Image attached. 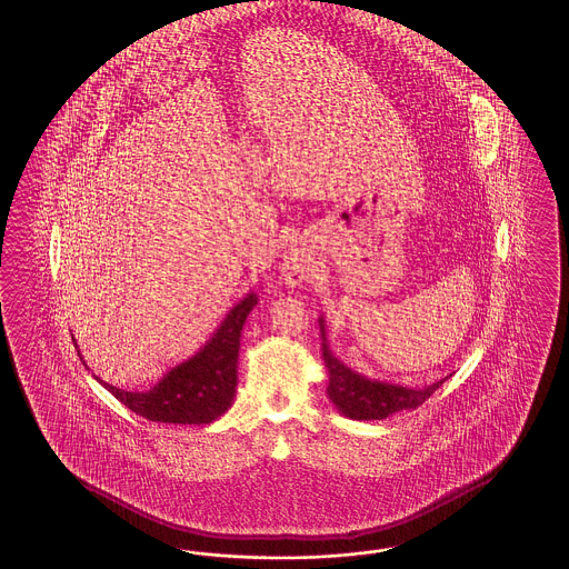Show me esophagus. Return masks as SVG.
<instances>
[{
  "label": "esophagus",
  "instance_id": "34e87169",
  "mask_svg": "<svg viewBox=\"0 0 569 569\" xmlns=\"http://www.w3.org/2000/svg\"><path fill=\"white\" fill-rule=\"evenodd\" d=\"M279 273H281V281H283L288 288H298V286L307 283L310 277L307 262L300 259L298 254H288L286 259L281 260Z\"/></svg>",
  "mask_w": 569,
  "mask_h": 569
}]
</instances>
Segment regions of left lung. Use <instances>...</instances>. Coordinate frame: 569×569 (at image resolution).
<instances>
[{
    "instance_id": "8db88e82",
    "label": "left lung",
    "mask_w": 569,
    "mask_h": 569,
    "mask_svg": "<svg viewBox=\"0 0 569 569\" xmlns=\"http://www.w3.org/2000/svg\"><path fill=\"white\" fill-rule=\"evenodd\" d=\"M321 328V352L328 367L329 383L328 397L333 407L348 419L357 421H373L386 419L388 415L415 409L423 405L428 398L447 381L448 378L438 379L423 388H409L383 379H371L359 371H352L340 361L328 342L326 319L319 317Z\"/></svg>"
}]
</instances>
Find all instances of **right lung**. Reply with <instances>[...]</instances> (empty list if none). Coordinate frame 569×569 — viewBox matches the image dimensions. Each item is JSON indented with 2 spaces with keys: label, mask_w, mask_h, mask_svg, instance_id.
<instances>
[{
  "label": "right lung",
  "mask_w": 569,
  "mask_h": 569,
  "mask_svg": "<svg viewBox=\"0 0 569 569\" xmlns=\"http://www.w3.org/2000/svg\"><path fill=\"white\" fill-rule=\"evenodd\" d=\"M259 305V296L248 292L227 310L214 333L190 359L171 367L150 390L129 392L93 376L127 409L158 423L207 426L219 419L236 398L241 328L250 310ZM74 348L77 340L72 338ZM81 361L83 355L77 350ZM87 367V362L83 361Z\"/></svg>",
  "instance_id": "1"
}]
</instances>
